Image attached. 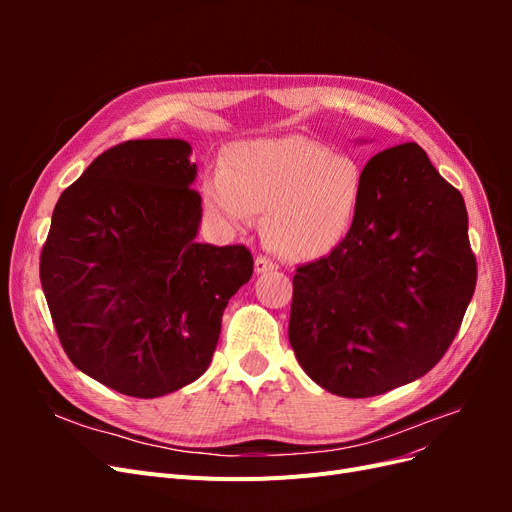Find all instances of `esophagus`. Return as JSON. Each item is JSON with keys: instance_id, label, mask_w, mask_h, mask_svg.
<instances>
[{"instance_id": "obj_1", "label": "esophagus", "mask_w": 512, "mask_h": 512, "mask_svg": "<svg viewBox=\"0 0 512 512\" xmlns=\"http://www.w3.org/2000/svg\"><path fill=\"white\" fill-rule=\"evenodd\" d=\"M254 269H256V273H267V271L277 269V262L260 254V256H256V260H254Z\"/></svg>"}]
</instances>
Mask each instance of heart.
Instances as JSON below:
<instances>
[{
	"instance_id": "1",
	"label": "heart",
	"mask_w": 512,
	"mask_h": 512,
	"mask_svg": "<svg viewBox=\"0 0 512 512\" xmlns=\"http://www.w3.org/2000/svg\"><path fill=\"white\" fill-rule=\"evenodd\" d=\"M365 173L348 153L307 136L258 138L232 145L203 183L207 213L247 228L265 211L262 235L288 260H316L346 239L361 207Z\"/></svg>"
}]
</instances>
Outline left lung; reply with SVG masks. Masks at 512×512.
<instances>
[{
    "label": "left lung",
    "instance_id": "left-lung-1",
    "mask_svg": "<svg viewBox=\"0 0 512 512\" xmlns=\"http://www.w3.org/2000/svg\"><path fill=\"white\" fill-rule=\"evenodd\" d=\"M356 220L329 256L297 267L288 337L305 374L339 397L425 376L476 288L466 203L416 143L365 168Z\"/></svg>",
    "mask_w": 512,
    "mask_h": 512
}]
</instances>
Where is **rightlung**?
Masks as SVG:
<instances>
[{"instance_id": "right-lung-1", "label": "right lung", "mask_w": 512, "mask_h": 512, "mask_svg": "<svg viewBox=\"0 0 512 512\" xmlns=\"http://www.w3.org/2000/svg\"><path fill=\"white\" fill-rule=\"evenodd\" d=\"M179 138L119 143L53 209L40 284L59 344L117 393L179 391L211 365L222 314L254 271L245 245L198 243L203 200Z\"/></svg>"}]
</instances>
